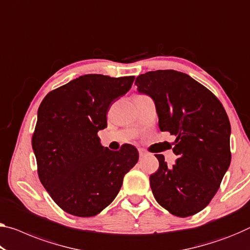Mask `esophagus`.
I'll return each mask as SVG.
<instances>
[{"label": "esophagus", "mask_w": 250, "mask_h": 250, "mask_svg": "<svg viewBox=\"0 0 250 250\" xmlns=\"http://www.w3.org/2000/svg\"><path fill=\"white\" fill-rule=\"evenodd\" d=\"M138 154H140V159H143V157L147 155V153L144 149H138Z\"/></svg>", "instance_id": "34e87169"}]
</instances>
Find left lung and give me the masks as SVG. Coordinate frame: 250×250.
Wrapping results in <instances>:
<instances>
[{
	"mask_svg": "<svg viewBox=\"0 0 250 250\" xmlns=\"http://www.w3.org/2000/svg\"><path fill=\"white\" fill-rule=\"evenodd\" d=\"M135 85L154 101L160 129L176 137L173 167L155 155L160 167L149 176L154 198L176 217L193 216L212 200L230 165L228 115L208 88L183 72L148 71Z\"/></svg>",
	"mask_w": 250,
	"mask_h": 250,
	"instance_id": "left-lung-1",
	"label": "left lung"
}]
</instances>
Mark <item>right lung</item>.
<instances>
[{
  "instance_id": "add662e5",
  "label": "right lung",
  "mask_w": 250,
  "mask_h": 250,
  "mask_svg": "<svg viewBox=\"0 0 250 250\" xmlns=\"http://www.w3.org/2000/svg\"><path fill=\"white\" fill-rule=\"evenodd\" d=\"M134 76H80L50 91L38 109L32 135L38 175L52 200L77 217H93L110 205L123 179L138 161L137 149L102 146L114 101L132 87Z\"/></svg>"
}]
</instances>
